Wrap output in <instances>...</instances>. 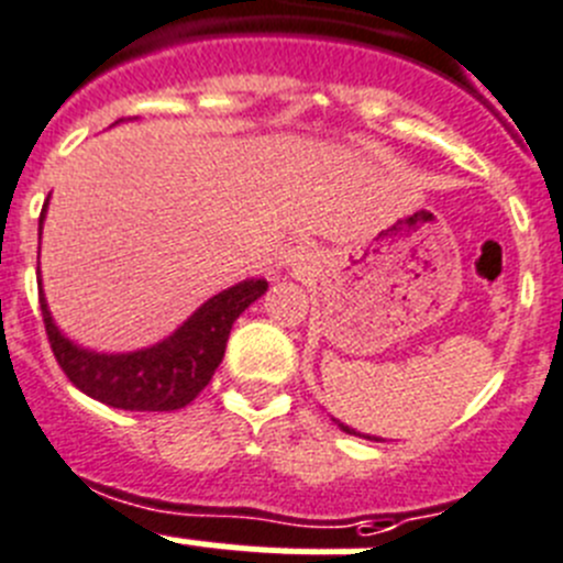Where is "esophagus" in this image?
Segmentation results:
<instances>
[{"mask_svg": "<svg viewBox=\"0 0 563 563\" xmlns=\"http://www.w3.org/2000/svg\"><path fill=\"white\" fill-rule=\"evenodd\" d=\"M278 265L285 267L287 273H292V276H307L309 271H316V251L298 242V245L287 247Z\"/></svg>", "mask_w": 563, "mask_h": 563, "instance_id": "esophagus-1", "label": "esophagus"}]
</instances>
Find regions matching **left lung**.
Returning <instances> with one entry per match:
<instances>
[{
    "label": "left lung",
    "instance_id": "1",
    "mask_svg": "<svg viewBox=\"0 0 563 563\" xmlns=\"http://www.w3.org/2000/svg\"><path fill=\"white\" fill-rule=\"evenodd\" d=\"M338 424H340V421H338ZM340 430H343V432H352V435H360V432L349 430V427H345V424H340ZM363 438H371V435H363ZM371 441H376V438H371Z\"/></svg>",
    "mask_w": 563,
    "mask_h": 563
}]
</instances>
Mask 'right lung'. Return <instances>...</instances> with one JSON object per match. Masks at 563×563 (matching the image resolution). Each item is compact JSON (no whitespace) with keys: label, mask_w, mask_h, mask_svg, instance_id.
<instances>
[{"label":"right lung","mask_w":563,"mask_h":563,"mask_svg":"<svg viewBox=\"0 0 563 563\" xmlns=\"http://www.w3.org/2000/svg\"><path fill=\"white\" fill-rule=\"evenodd\" d=\"M44 211L38 225L44 223ZM265 290V278H247L229 287L209 298L167 340L133 354H95L77 349L58 332L44 296H38V301L49 349L77 390L120 410L162 412L187 407L211 383V374L223 363L231 327Z\"/></svg>","instance_id":"obj_1"}]
</instances>
